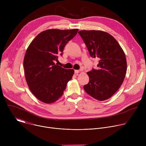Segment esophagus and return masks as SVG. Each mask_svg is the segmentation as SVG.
Here are the masks:
<instances>
[{"label": "esophagus", "instance_id": "1", "mask_svg": "<svg viewBox=\"0 0 146 146\" xmlns=\"http://www.w3.org/2000/svg\"><path fill=\"white\" fill-rule=\"evenodd\" d=\"M80 71H81L80 70H74V73H76V74L78 73Z\"/></svg>", "mask_w": 146, "mask_h": 146}]
</instances>
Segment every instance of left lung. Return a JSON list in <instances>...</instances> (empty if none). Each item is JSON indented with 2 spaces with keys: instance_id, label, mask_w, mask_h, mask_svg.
Segmentation results:
<instances>
[{
  "instance_id": "8db88e82",
  "label": "left lung",
  "mask_w": 146,
  "mask_h": 146,
  "mask_svg": "<svg viewBox=\"0 0 146 146\" xmlns=\"http://www.w3.org/2000/svg\"><path fill=\"white\" fill-rule=\"evenodd\" d=\"M78 33L90 55L99 59L98 69L87 73L90 81L84 89L98 100L108 99L120 88L125 77V55L117 41L107 32L92 30L81 31Z\"/></svg>"
}]
</instances>
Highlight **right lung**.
<instances>
[{
	"label": "right lung",
	"mask_w": 146,
	"mask_h": 146,
	"mask_svg": "<svg viewBox=\"0 0 146 146\" xmlns=\"http://www.w3.org/2000/svg\"><path fill=\"white\" fill-rule=\"evenodd\" d=\"M78 29H48L40 33L28 46L24 59L25 79L35 97L45 103L56 101L72 78L73 69L55 64L69 41Z\"/></svg>",
	"instance_id": "add662e5"
}]
</instances>
